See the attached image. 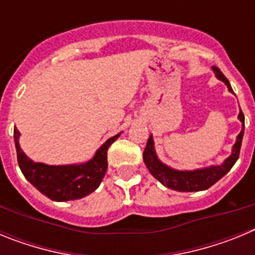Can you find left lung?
<instances>
[{"instance_id":"1","label":"left lung","mask_w":255,"mask_h":255,"mask_svg":"<svg viewBox=\"0 0 255 255\" xmlns=\"http://www.w3.org/2000/svg\"><path fill=\"white\" fill-rule=\"evenodd\" d=\"M213 70H215L216 76L227 85L229 91L234 92L231 85H230V82L227 80L226 76L222 74V71L216 66H213ZM239 120L243 123V130L238 135V139H236V143L234 145L231 155L221 166H212V167L203 168V170L194 171H177L167 167L155 155L152 135L148 139L147 147H145V149L143 152L144 163H145V166H147L148 170H149V172L152 173L153 176L158 180L161 184H163L164 186H167L168 189H172V190L176 191H200L209 189L212 185H215L218 180L222 179L233 168L235 162L238 161L239 154H240V148H242V141L243 136H244L245 128L244 114H243L242 110H240V114H239Z\"/></svg>"}]
</instances>
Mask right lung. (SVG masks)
I'll list each match as a JSON object with an SVG mask.
<instances>
[{"mask_svg":"<svg viewBox=\"0 0 255 255\" xmlns=\"http://www.w3.org/2000/svg\"><path fill=\"white\" fill-rule=\"evenodd\" d=\"M19 130L13 129L17 163L22 175L47 198L55 202L80 199L87 197L100 186L107 171V150L119 138V134L108 139L96 155L87 163L70 166H47L35 163L20 149Z\"/></svg>","mask_w":255,"mask_h":255,"instance_id":"obj_1","label":"right lung"}]
</instances>
